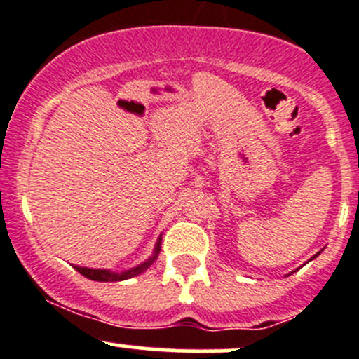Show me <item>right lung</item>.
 Wrapping results in <instances>:
<instances>
[{"instance_id":"obj_1","label":"right lung","mask_w":359,"mask_h":359,"mask_svg":"<svg viewBox=\"0 0 359 359\" xmlns=\"http://www.w3.org/2000/svg\"><path fill=\"white\" fill-rule=\"evenodd\" d=\"M158 253H159V243L156 245V250H154V255L151 257L147 262L140 264V266L133 267V269H130V271H125V273H121V274L109 273V271H106V269H88V267H81V266H74V269L78 271L79 274H83V276L88 278V280H93V281H121V280H128V278H133V276H137V274L144 273V271H146L147 267L154 262V260H156Z\"/></svg>"}]
</instances>
